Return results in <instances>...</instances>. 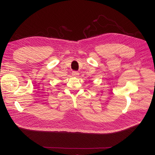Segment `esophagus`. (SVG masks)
<instances>
[{
    "mask_svg": "<svg viewBox=\"0 0 155 155\" xmlns=\"http://www.w3.org/2000/svg\"><path fill=\"white\" fill-rule=\"evenodd\" d=\"M72 75L74 77H78V76L79 75V73L76 71H73L72 73Z\"/></svg>",
    "mask_w": 155,
    "mask_h": 155,
    "instance_id": "1",
    "label": "esophagus"
}]
</instances>
